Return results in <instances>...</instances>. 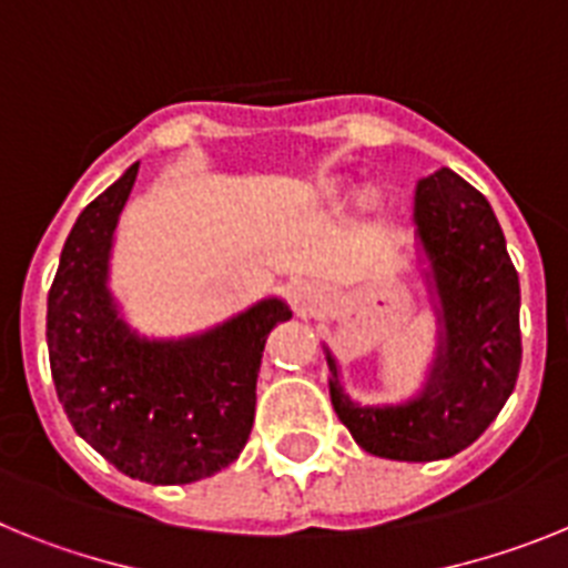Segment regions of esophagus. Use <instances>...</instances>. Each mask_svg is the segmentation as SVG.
<instances>
[{
	"label": "esophagus",
	"instance_id": "1",
	"mask_svg": "<svg viewBox=\"0 0 568 568\" xmlns=\"http://www.w3.org/2000/svg\"><path fill=\"white\" fill-rule=\"evenodd\" d=\"M291 300L297 305L300 312H314L320 303H323V291L314 283H297L294 291H291Z\"/></svg>",
	"mask_w": 568,
	"mask_h": 568
}]
</instances>
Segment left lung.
I'll list each match as a JSON object with an SVG mask.
<instances>
[{"label": "left lung", "instance_id": "obj_1", "mask_svg": "<svg viewBox=\"0 0 568 568\" xmlns=\"http://www.w3.org/2000/svg\"><path fill=\"white\" fill-rule=\"evenodd\" d=\"M414 220L440 294L443 343L414 403L359 408L332 368V403L359 446L406 463L443 460L480 437L520 374V283L486 196L440 168L417 182Z\"/></svg>", "mask_w": 568, "mask_h": 568}]
</instances>
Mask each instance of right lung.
Listing matches in <instances>:
<instances>
[{
  "mask_svg": "<svg viewBox=\"0 0 568 568\" xmlns=\"http://www.w3.org/2000/svg\"><path fill=\"white\" fill-rule=\"evenodd\" d=\"M140 165L79 214L48 291V357L68 420L122 475L180 486L236 460L254 426L268 332L291 317L265 300L202 337L148 343L105 288L108 251Z\"/></svg>",
  "mask_w": 568,
  "mask_h": 568,
  "instance_id": "right-lung-1",
  "label": "right lung"
}]
</instances>
